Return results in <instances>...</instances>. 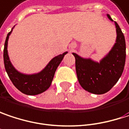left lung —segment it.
I'll use <instances>...</instances> for the list:
<instances>
[{
    "instance_id": "8db88e82",
    "label": "left lung",
    "mask_w": 129,
    "mask_h": 129,
    "mask_svg": "<svg viewBox=\"0 0 129 129\" xmlns=\"http://www.w3.org/2000/svg\"><path fill=\"white\" fill-rule=\"evenodd\" d=\"M108 18L114 21L107 14ZM117 38L111 50L99 62L84 58L76 53V73L80 86L90 93L103 94L109 91L123 74L125 62V41L122 30L114 21Z\"/></svg>"
}]
</instances>
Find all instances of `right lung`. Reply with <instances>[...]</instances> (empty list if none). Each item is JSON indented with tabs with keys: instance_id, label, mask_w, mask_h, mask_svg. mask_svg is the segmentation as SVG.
<instances>
[{
	"instance_id": "right-lung-1",
	"label": "right lung",
	"mask_w": 129,
	"mask_h": 129,
	"mask_svg": "<svg viewBox=\"0 0 129 129\" xmlns=\"http://www.w3.org/2000/svg\"><path fill=\"white\" fill-rule=\"evenodd\" d=\"M13 28L10 32L8 33L4 44V60L6 73L14 86L22 93L27 95H37L41 94L50 87L56 69L68 52H65L53 57L46 67L38 73L28 75L20 72L10 61L7 50L8 41Z\"/></svg>"
}]
</instances>
